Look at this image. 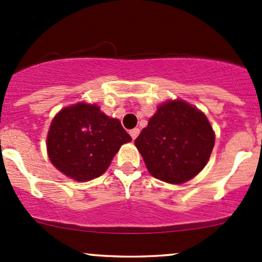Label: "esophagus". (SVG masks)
Listing matches in <instances>:
<instances>
[{"label": "esophagus", "instance_id": "esophagus-1", "mask_svg": "<svg viewBox=\"0 0 262 262\" xmlns=\"http://www.w3.org/2000/svg\"><path fill=\"white\" fill-rule=\"evenodd\" d=\"M139 134H140V128H132V130L130 131V135H131L132 140L136 139V137L139 136Z\"/></svg>", "mask_w": 262, "mask_h": 262}]
</instances>
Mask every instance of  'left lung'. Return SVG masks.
<instances>
[{
  "label": "left lung",
  "instance_id": "1",
  "mask_svg": "<svg viewBox=\"0 0 262 262\" xmlns=\"http://www.w3.org/2000/svg\"><path fill=\"white\" fill-rule=\"evenodd\" d=\"M214 142L204 114L182 100L161 105L135 140L148 172L172 184L198 174L209 160Z\"/></svg>",
  "mask_w": 262,
  "mask_h": 262
}]
</instances>
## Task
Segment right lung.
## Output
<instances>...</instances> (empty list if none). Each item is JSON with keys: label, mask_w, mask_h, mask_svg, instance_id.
<instances>
[{"label": "right lung", "mask_w": 262, "mask_h": 262, "mask_svg": "<svg viewBox=\"0 0 262 262\" xmlns=\"http://www.w3.org/2000/svg\"><path fill=\"white\" fill-rule=\"evenodd\" d=\"M131 136L117 119H110L96 105L84 102L66 107L51 123L47 149L61 173L79 182L101 176L121 145Z\"/></svg>", "instance_id": "add662e5"}]
</instances>
